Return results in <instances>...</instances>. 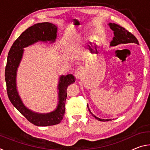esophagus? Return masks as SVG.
<instances>
[{"mask_svg":"<svg viewBox=\"0 0 150 150\" xmlns=\"http://www.w3.org/2000/svg\"><path fill=\"white\" fill-rule=\"evenodd\" d=\"M82 74H83V70L81 67L77 68V69L75 70V75L77 79H79L81 76H82Z\"/></svg>","mask_w":150,"mask_h":150,"instance_id":"1","label":"esophagus"}]
</instances>
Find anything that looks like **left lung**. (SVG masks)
I'll return each instance as SVG.
<instances>
[{
    "mask_svg": "<svg viewBox=\"0 0 150 150\" xmlns=\"http://www.w3.org/2000/svg\"><path fill=\"white\" fill-rule=\"evenodd\" d=\"M108 25L110 28L114 31V34H115V37L113 38V40L110 42V46H115V45H117L118 44H127L132 45H139L138 40H137L136 38L134 36L132 33L128 32V30L124 28L115 23H110ZM88 110H89V112L91 113L89 109H88ZM91 115L99 121H109V119H106V120H105V119H100L99 118L96 117V116L93 115L92 113H91ZM110 120H111L110 119Z\"/></svg>",
    "mask_w": 150,
    "mask_h": 150,
    "instance_id": "8db88e82",
    "label": "left lung"
}]
</instances>
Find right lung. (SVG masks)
<instances>
[{
  "instance_id": "1",
  "label": "right lung",
  "mask_w": 150,
  "mask_h": 150,
  "mask_svg": "<svg viewBox=\"0 0 150 150\" xmlns=\"http://www.w3.org/2000/svg\"><path fill=\"white\" fill-rule=\"evenodd\" d=\"M57 29L56 26L49 22L38 23L28 28L15 40L7 58L5 68V81L9 100L30 122L35 126H53L60 123L65 114L67 88L75 82V79L73 75H62L58 85L59 101L57 108L50 113L38 114L28 109L20 99L16 90V71L23 54V48L38 41L54 42L56 38Z\"/></svg>"
}]
</instances>
